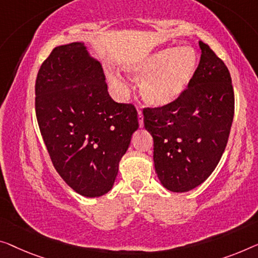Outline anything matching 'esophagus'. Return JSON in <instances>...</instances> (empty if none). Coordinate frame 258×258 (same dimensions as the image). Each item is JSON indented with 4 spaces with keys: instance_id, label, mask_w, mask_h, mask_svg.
<instances>
[{
    "instance_id": "34e87169",
    "label": "esophagus",
    "mask_w": 258,
    "mask_h": 258,
    "mask_svg": "<svg viewBox=\"0 0 258 258\" xmlns=\"http://www.w3.org/2000/svg\"><path fill=\"white\" fill-rule=\"evenodd\" d=\"M138 119H139V127H144V116H142L141 111L138 110Z\"/></svg>"
}]
</instances>
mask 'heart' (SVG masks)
Here are the masks:
<instances>
[{
  "label": "heart",
  "mask_w": 258,
  "mask_h": 258,
  "mask_svg": "<svg viewBox=\"0 0 258 258\" xmlns=\"http://www.w3.org/2000/svg\"><path fill=\"white\" fill-rule=\"evenodd\" d=\"M197 66L198 55L194 48L169 46L128 61L124 63V69L133 79L141 80L140 94L147 104L166 107L186 90ZM109 79L119 89L125 90L120 75L110 72Z\"/></svg>",
  "instance_id": "heart-1"
}]
</instances>
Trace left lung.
<instances>
[{
  "instance_id": "1",
  "label": "left lung",
  "mask_w": 258,
  "mask_h": 258,
  "mask_svg": "<svg viewBox=\"0 0 258 258\" xmlns=\"http://www.w3.org/2000/svg\"><path fill=\"white\" fill-rule=\"evenodd\" d=\"M201 61L182 96L166 107L145 109L154 140V167L172 192H187L209 178L227 145L234 117L228 68L203 41Z\"/></svg>"
}]
</instances>
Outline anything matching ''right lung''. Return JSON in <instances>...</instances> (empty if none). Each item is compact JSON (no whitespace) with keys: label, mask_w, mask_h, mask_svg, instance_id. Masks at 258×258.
Wrapping results in <instances>:
<instances>
[{"label":"right lung","mask_w":258,"mask_h":258,"mask_svg":"<svg viewBox=\"0 0 258 258\" xmlns=\"http://www.w3.org/2000/svg\"><path fill=\"white\" fill-rule=\"evenodd\" d=\"M36 114L53 166L73 190L95 198L112 189L138 112L110 97L102 64L84 43L57 46L41 64Z\"/></svg>","instance_id":"right-lung-1"}]
</instances>
